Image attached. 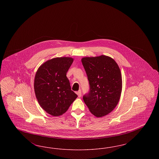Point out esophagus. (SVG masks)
Returning <instances> with one entry per match:
<instances>
[{
	"mask_svg": "<svg viewBox=\"0 0 159 159\" xmlns=\"http://www.w3.org/2000/svg\"><path fill=\"white\" fill-rule=\"evenodd\" d=\"M76 93L77 94V95H78V97H79V98L81 97V96H82V91H81V90H79V91H77V92H76Z\"/></svg>",
	"mask_w": 159,
	"mask_h": 159,
	"instance_id": "34e87169",
	"label": "esophagus"
}]
</instances>
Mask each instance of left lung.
<instances>
[{
  "instance_id": "1",
  "label": "left lung",
  "mask_w": 159,
  "mask_h": 159,
  "mask_svg": "<svg viewBox=\"0 0 159 159\" xmlns=\"http://www.w3.org/2000/svg\"><path fill=\"white\" fill-rule=\"evenodd\" d=\"M82 62L90 85L83 101L93 115L103 117L113 110L120 98V70L114 59L104 55L83 57Z\"/></svg>"
}]
</instances>
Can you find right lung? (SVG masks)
<instances>
[{"mask_svg": "<svg viewBox=\"0 0 159 159\" xmlns=\"http://www.w3.org/2000/svg\"><path fill=\"white\" fill-rule=\"evenodd\" d=\"M71 57H57L46 61L38 69L34 81V92L40 107L53 116L65 113L77 95L71 89L66 76Z\"/></svg>", "mask_w": 159, "mask_h": 159, "instance_id": "right-lung-1", "label": "right lung"}]
</instances>
